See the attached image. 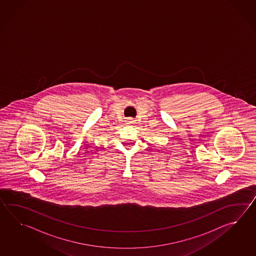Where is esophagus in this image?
<instances>
[{"label": "esophagus", "mask_w": 256, "mask_h": 256, "mask_svg": "<svg viewBox=\"0 0 256 256\" xmlns=\"http://www.w3.org/2000/svg\"><path fill=\"white\" fill-rule=\"evenodd\" d=\"M130 122H132V119H130Z\"/></svg>", "instance_id": "34e87169"}]
</instances>
